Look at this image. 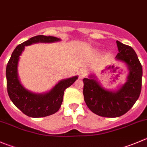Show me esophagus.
Wrapping results in <instances>:
<instances>
[{
    "instance_id": "obj_1",
    "label": "esophagus",
    "mask_w": 147,
    "mask_h": 147,
    "mask_svg": "<svg viewBox=\"0 0 147 147\" xmlns=\"http://www.w3.org/2000/svg\"><path fill=\"white\" fill-rule=\"evenodd\" d=\"M86 76V72L85 70H80L79 72V78L80 79H82V78H85Z\"/></svg>"
}]
</instances>
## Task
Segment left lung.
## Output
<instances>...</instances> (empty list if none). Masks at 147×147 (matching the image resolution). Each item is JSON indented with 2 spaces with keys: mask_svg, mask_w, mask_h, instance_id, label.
Instances as JSON below:
<instances>
[{
  "mask_svg": "<svg viewBox=\"0 0 147 147\" xmlns=\"http://www.w3.org/2000/svg\"><path fill=\"white\" fill-rule=\"evenodd\" d=\"M119 53L116 59L129 69L126 82L116 90H110L99 83L96 77L84 78L83 95L92 113L102 117H119L127 113L139 98L142 89V67L133 48L116 41Z\"/></svg>",
  "mask_w": 147,
  "mask_h": 147,
  "instance_id": "obj_1",
  "label": "left lung"
}]
</instances>
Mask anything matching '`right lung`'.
I'll return each instance as SVG.
<instances>
[{
  "instance_id": "add662e5",
  "label": "right lung",
  "mask_w": 147,
  "mask_h": 147,
  "mask_svg": "<svg viewBox=\"0 0 147 147\" xmlns=\"http://www.w3.org/2000/svg\"><path fill=\"white\" fill-rule=\"evenodd\" d=\"M61 39L55 36L38 35L18 45L13 52L6 67L7 90L13 103L26 116L40 118L50 116L59 111L65 89L78 78L74 76L59 81L52 89L45 93H34L26 89L19 80L18 64L25 46L36 43H52Z\"/></svg>"
}]
</instances>
